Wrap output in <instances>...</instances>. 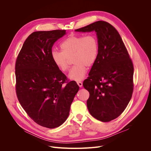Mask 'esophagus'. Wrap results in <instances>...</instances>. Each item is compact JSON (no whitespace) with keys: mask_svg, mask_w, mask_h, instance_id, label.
I'll list each match as a JSON object with an SVG mask.
<instances>
[{"mask_svg":"<svg viewBox=\"0 0 151 151\" xmlns=\"http://www.w3.org/2000/svg\"><path fill=\"white\" fill-rule=\"evenodd\" d=\"M77 83L78 85V86L79 87H82V82H81V81H78L77 82Z\"/></svg>","mask_w":151,"mask_h":151,"instance_id":"34e87169","label":"esophagus"}]
</instances>
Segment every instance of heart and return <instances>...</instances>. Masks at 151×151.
Returning <instances> with one entry per match:
<instances>
[{
  "mask_svg": "<svg viewBox=\"0 0 151 151\" xmlns=\"http://www.w3.org/2000/svg\"><path fill=\"white\" fill-rule=\"evenodd\" d=\"M61 52L54 50L51 53V59L55 66L62 72L69 69L70 58L75 65L69 74L70 79L79 81L85 76L87 68L96 63L99 51L97 37L93 33L87 35H72L60 44Z\"/></svg>",
  "mask_w": 151,
  "mask_h": 151,
  "instance_id": "obj_1",
  "label": "heart"
}]
</instances>
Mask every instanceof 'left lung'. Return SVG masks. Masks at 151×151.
<instances>
[{
  "label": "left lung",
  "instance_id": "1",
  "mask_svg": "<svg viewBox=\"0 0 151 151\" xmlns=\"http://www.w3.org/2000/svg\"><path fill=\"white\" fill-rule=\"evenodd\" d=\"M94 30L99 55L83 86L90 93L87 104L90 114L100 121L109 122L124 112L132 99L134 66L120 35L109 23L98 21L76 30Z\"/></svg>",
  "mask_w": 151,
  "mask_h": 151
}]
</instances>
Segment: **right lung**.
I'll return each instance as SVG.
<instances>
[{"label": "right lung", "mask_w": 151, "mask_h": 151, "mask_svg": "<svg viewBox=\"0 0 151 151\" xmlns=\"http://www.w3.org/2000/svg\"><path fill=\"white\" fill-rule=\"evenodd\" d=\"M66 30L35 32L24 42L15 62V90L18 100L29 116L48 128L60 126L68 118L79 90L53 63L54 42Z\"/></svg>", "instance_id": "1"}]
</instances>
